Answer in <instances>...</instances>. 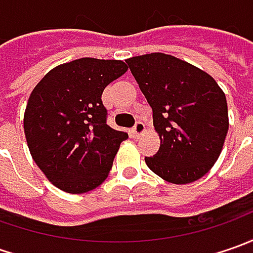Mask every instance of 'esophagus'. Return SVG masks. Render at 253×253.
I'll list each match as a JSON object with an SVG mask.
<instances>
[{"label": "esophagus", "mask_w": 253, "mask_h": 253, "mask_svg": "<svg viewBox=\"0 0 253 253\" xmlns=\"http://www.w3.org/2000/svg\"><path fill=\"white\" fill-rule=\"evenodd\" d=\"M145 131H146L145 124L141 121H138L136 124H135V126H133V136H135V138H139Z\"/></svg>", "instance_id": "34e87169"}]
</instances>
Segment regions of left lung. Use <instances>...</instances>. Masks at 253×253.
Returning a JSON list of instances; mask_svg holds the SVG:
<instances>
[{"label": "left lung", "mask_w": 253, "mask_h": 253, "mask_svg": "<svg viewBox=\"0 0 253 253\" xmlns=\"http://www.w3.org/2000/svg\"><path fill=\"white\" fill-rule=\"evenodd\" d=\"M153 111L161 148L148 168L173 184L201 179L219 158L228 132V107L217 82L171 54L126 60Z\"/></svg>", "instance_id": "8db88e82"}]
</instances>
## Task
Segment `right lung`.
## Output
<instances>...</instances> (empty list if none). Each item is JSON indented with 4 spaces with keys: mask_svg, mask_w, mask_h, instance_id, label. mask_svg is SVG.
<instances>
[{
    "mask_svg": "<svg viewBox=\"0 0 253 253\" xmlns=\"http://www.w3.org/2000/svg\"><path fill=\"white\" fill-rule=\"evenodd\" d=\"M126 70L122 60L82 57L56 66L31 92L24 115L26 143L57 189L82 194L108 177L128 133L107 125L101 95Z\"/></svg>",
    "mask_w": 253,
    "mask_h": 253,
    "instance_id": "obj_1",
    "label": "right lung"
}]
</instances>
